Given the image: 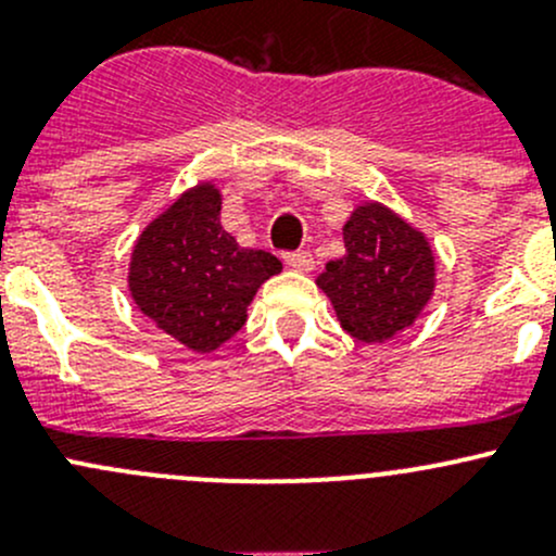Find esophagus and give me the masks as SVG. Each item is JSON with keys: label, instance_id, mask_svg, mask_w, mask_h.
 Returning <instances> with one entry per match:
<instances>
[{"label": "esophagus", "instance_id": "esophagus-1", "mask_svg": "<svg viewBox=\"0 0 556 556\" xmlns=\"http://www.w3.org/2000/svg\"><path fill=\"white\" fill-rule=\"evenodd\" d=\"M285 263H288L290 268H295V271H312L314 261L312 255L306 250H295V252H285Z\"/></svg>", "mask_w": 556, "mask_h": 556}]
</instances>
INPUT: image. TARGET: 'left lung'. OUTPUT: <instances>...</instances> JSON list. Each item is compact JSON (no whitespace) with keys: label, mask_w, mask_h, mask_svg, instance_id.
I'll use <instances>...</instances> for the list:
<instances>
[{"label":"left lung","mask_w":556,"mask_h":556,"mask_svg":"<svg viewBox=\"0 0 556 556\" xmlns=\"http://www.w3.org/2000/svg\"><path fill=\"white\" fill-rule=\"evenodd\" d=\"M344 247V255L317 277V288L352 339L382 344L428 306L435 288L433 250L422 231L377 201L352 212Z\"/></svg>","instance_id":"left-lung-1"}]
</instances>
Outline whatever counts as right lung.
Segmentation results:
<instances>
[{
  "instance_id": "right-lung-1",
  "label": "right lung",
  "mask_w": 556,
  "mask_h": 556,
  "mask_svg": "<svg viewBox=\"0 0 556 556\" xmlns=\"http://www.w3.org/2000/svg\"><path fill=\"white\" fill-rule=\"evenodd\" d=\"M223 195L212 182L185 190L134 244L128 290L144 317L193 352H212L242 330L247 306L279 257L247 250L220 226Z\"/></svg>"
}]
</instances>
